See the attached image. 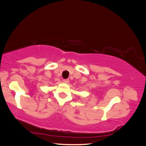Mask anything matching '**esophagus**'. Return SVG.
I'll return each instance as SVG.
<instances>
[{"instance_id":"obj_1","label":"esophagus","mask_w":146,"mask_h":146,"mask_svg":"<svg viewBox=\"0 0 146 146\" xmlns=\"http://www.w3.org/2000/svg\"><path fill=\"white\" fill-rule=\"evenodd\" d=\"M63 82H64V83H69V80L68 79H64V80H63Z\"/></svg>"}]
</instances>
